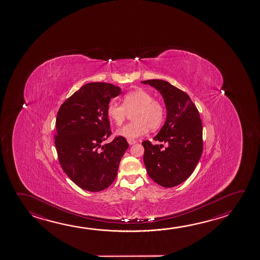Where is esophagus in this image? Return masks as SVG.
<instances>
[{"instance_id": "esophagus-1", "label": "esophagus", "mask_w": 260, "mask_h": 260, "mask_svg": "<svg viewBox=\"0 0 260 260\" xmlns=\"http://www.w3.org/2000/svg\"><path fill=\"white\" fill-rule=\"evenodd\" d=\"M128 144L129 145H133V144H135L137 141L135 140H128Z\"/></svg>"}]
</instances>
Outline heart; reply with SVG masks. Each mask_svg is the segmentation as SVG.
I'll use <instances>...</instances> for the list:
<instances>
[{"label": "heart", "mask_w": 260, "mask_h": 260, "mask_svg": "<svg viewBox=\"0 0 260 260\" xmlns=\"http://www.w3.org/2000/svg\"><path fill=\"white\" fill-rule=\"evenodd\" d=\"M133 121L118 129V135L128 140L143 136L148 128L156 131L164 123L165 109L160 101L155 100L153 95L142 88L128 92L122 98V104L111 101L108 104L107 114L110 120L120 126L132 114Z\"/></svg>", "instance_id": "b5f03b06"}]
</instances>
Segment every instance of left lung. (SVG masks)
I'll use <instances>...</instances> for the list:
<instances>
[{"label":"left lung","mask_w":260,"mask_h":260,"mask_svg":"<svg viewBox=\"0 0 260 260\" xmlns=\"http://www.w3.org/2000/svg\"><path fill=\"white\" fill-rule=\"evenodd\" d=\"M162 95L167 110L164 127L154 141L166 143L153 145L142 142L143 161L147 173L160 186H176L190 177L203 152V125L199 111L186 93L160 79L142 81Z\"/></svg>","instance_id":"obj_1"}]
</instances>
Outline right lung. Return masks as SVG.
<instances>
[{"instance_id": "1", "label": "right lung", "mask_w": 260, "mask_h": 260, "mask_svg": "<svg viewBox=\"0 0 260 260\" xmlns=\"http://www.w3.org/2000/svg\"><path fill=\"white\" fill-rule=\"evenodd\" d=\"M120 87L88 83L60 107L55 120V145L60 165L78 186L88 191L105 190L114 182L128 144L122 136L101 145L111 135L107 108Z\"/></svg>"}]
</instances>
